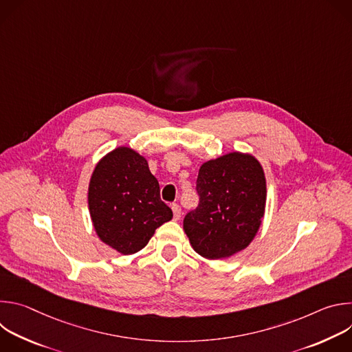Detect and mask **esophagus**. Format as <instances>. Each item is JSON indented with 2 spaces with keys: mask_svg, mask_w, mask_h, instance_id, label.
<instances>
[{
  "mask_svg": "<svg viewBox=\"0 0 352 352\" xmlns=\"http://www.w3.org/2000/svg\"><path fill=\"white\" fill-rule=\"evenodd\" d=\"M171 209H173V213H174V219L179 220V217H181V206L178 204H174L171 206Z\"/></svg>",
  "mask_w": 352,
  "mask_h": 352,
  "instance_id": "esophagus-1",
  "label": "esophagus"
}]
</instances>
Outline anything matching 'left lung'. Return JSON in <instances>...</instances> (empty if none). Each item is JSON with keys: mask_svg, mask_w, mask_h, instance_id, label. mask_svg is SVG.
Here are the masks:
<instances>
[{"mask_svg": "<svg viewBox=\"0 0 352 352\" xmlns=\"http://www.w3.org/2000/svg\"><path fill=\"white\" fill-rule=\"evenodd\" d=\"M197 206L184 219L192 248L208 259L228 258L256 235L266 205V179L259 162L230 153L205 163L196 179Z\"/></svg>", "mask_w": 352, "mask_h": 352, "instance_id": "left-lung-1", "label": "left lung"}]
</instances>
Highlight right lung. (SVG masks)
<instances>
[{"label": "right lung", "instance_id": "right-lung-1", "mask_svg": "<svg viewBox=\"0 0 352 352\" xmlns=\"http://www.w3.org/2000/svg\"><path fill=\"white\" fill-rule=\"evenodd\" d=\"M89 210L97 235L122 255L144 248L173 219L144 157L118 147L98 162L89 184Z\"/></svg>", "mask_w": 352, "mask_h": 352}]
</instances>
